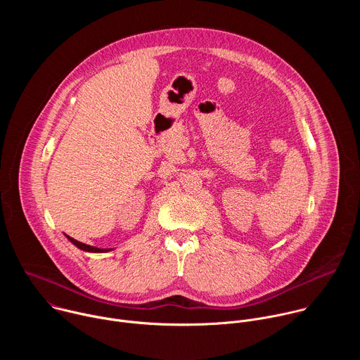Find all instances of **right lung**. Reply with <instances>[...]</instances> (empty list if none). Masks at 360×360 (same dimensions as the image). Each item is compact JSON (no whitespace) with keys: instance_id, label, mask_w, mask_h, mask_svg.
<instances>
[{"instance_id":"1","label":"right lung","mask_w":360,"mask_h":360,"mask_svg":"<svg viewBox=\"0 0 360 360\" xmlns=\"http://www.w3.org/2000/svg\"><path fill=\"white\" fill-rule=\"evenodd\" d=\"M67 238H68L77 248H79V249H82V250H85V252H108V250H111V249H105V248H95V246L82 243V242H79V240H77V239H74V238H71V236H68V235H67Z\"/></svg>"}]
</instances>
